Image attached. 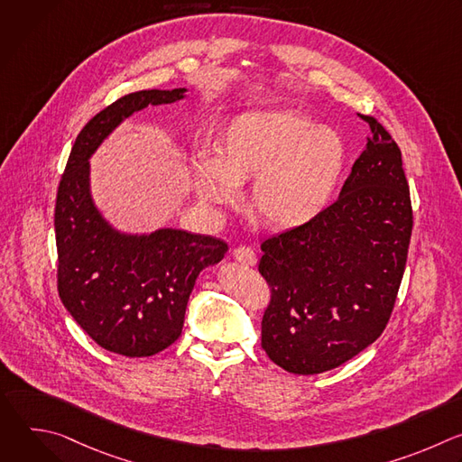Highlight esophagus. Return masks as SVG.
I'll use <instances>...</instances> for the list:
<instances>
[{"mask_svg":"<svg viewBox=\"0 0 462 462\" xmlns=\"http://www.w3.org/2000/svg\"><path fill=\"white\" fill-rule=\"evenodd\" d=\"M234 257H236L237 261H241L243 265H246V267H254L255 263H257L255 252H254L250 246H246V245L236 246V248H234Z\"/></svg>","mask_w":462,"mask_h":462,"instance_id":"esophagus-1","label":"esophagus"}]
</instances>
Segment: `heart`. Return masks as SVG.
Returning <instances> with one entry per match:
<instances>
[{
	"instance_id": "1",
	"label": "heart",
	"mask_w": 462,
	"mask_h": 462,
	"mask_svg": "<svg viewBox=\"0 0 462 462\" xmlns=\"http://www.w3.org/2000/svg\"><path fill=\"white\" fill-rule=\"evenodd\" d=\"M214 159L197 168L203 201L230 205L237 184L254 180L252 210L271 226L294 228L331 203L346 166V144L335 129L316 127L291 109H259L223 122L212 139Z\"/></svg>"
}]
</instances>
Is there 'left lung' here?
I'll use <instances>...</instances> for the list:
<instances>
[{"instance_id": "left-lung-1", "label": "left lung", "mask_w": 462, "mask_h": 462, "mask_svg": "<svg viewBox=\"0 0 462 462\" xmlns=\"http://www.w3.org/2000/svg\"><path fill=\"white\" fill-rule=\"evenodd\" d=\"M367 150L340 197L312 221L261 243L271 289L261 347L294 374L335 369L382 333L406 269L413 230L402 155L369 115Z\"/></svg>"}]
</instances>
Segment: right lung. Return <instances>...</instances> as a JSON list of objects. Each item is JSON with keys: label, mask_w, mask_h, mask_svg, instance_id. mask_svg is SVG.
I'll use <instances>...</instances> for the list:
<instances>
[{"label": "right lung", "mask_w": 462, "mask_h": 462, "mask_svg": "<svg viewBox=\"0 0 462 462\" xmlns=\"http://www.w3.org/2000/svg\"><path fill=\"white\" fill-rule=\"evenodd\" d=\"M182 93L137 91L104 107L82 127L58 184L60 300L100 347L122 356H152L170 347L180 337L197 276L228 250L219 237L171 228L143 237L122 236L91 201L88 159L111 129L131 113L175 102Z\"/></svg>", "instance_id": "add662e5"}]
</instances>
